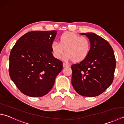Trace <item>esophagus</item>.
I'll return each mask as SVG.
<instances>
[{"label": "esophagus", "mask_w": 124, "mask_h": 124, "mask_svg": "<svg viewBox=\"0 0 124 124\" xmlns=\"http://www.w3.org/2000/svg\"><path fill=\"white\" fill-rule=\"evenodd\" d=\"M70 65L69 64H67V63H63V67L64 68L65 67H69Z\"/></svg>", "instance_id": "obj_1"}]
</instances>
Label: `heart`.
Returning a JSON list of instances; mask_svg holds the SVG:
<instances>
[{
	"label": "heart",
	"mask_w": 124,
	"mask_h": 124,
	"mask_svg": "<svg viewBox=\"0 0 124 124\" xmlns=\"http://www.w3.org/2000/svg\"><path fill=\"white\" fill-rule=\"evenodd\" d=\"M53 56L60 59L64 53L65 61L72 60L74 62H81L85 60L90 54L91 42L85 36L67 31L60 36L59 42H54L51 45Z\"/></svg>",
	"instance_id": "1"
}]
</instances>
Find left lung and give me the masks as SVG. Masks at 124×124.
I'll return each instance as SVG.
<instances>
[{
    "label": "left lung",
    "instance_id": "1",
    "mask_svg": "<svg viewBox=\"0 0 124 124\" xmlns=\"http://www.w3.org/2000/svg\"><path fill=\"white\" fill-rule=\"evenodd\" d=\"M91 42L86 59L71 65V83L83 96L95 97L104 93L113 81L116 61L112 47L107 41L93 33H82Z\"/></svg>",
    "mask_w": 124,
    "mask_h": 124
}]
</instances>
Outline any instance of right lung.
<instances>
[{
	"mask_svg": "<svg viewBox=\"0 0 124 124\" xmlns=\"http://www.w3.org/2000/svg\"><path fill=\"white\" fill-rule=\"evenodd\" d=\"M56 33V31H30L22 36L11 49L9 76L25 95H46L62 70V62L53 56L51 48Z\"/></svg>",
	"mask_w": 124,
	"mask_h": 124,
	"instance_id": "right-lung-1",
	"label": "right lung"
}]
</instances>
